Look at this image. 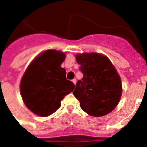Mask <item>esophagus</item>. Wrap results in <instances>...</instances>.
Masks as SVG:
<instances>
[{
  "instance_id": "1",
  "label": "esophagus",
  "mask_w": 147,
  "mask_h": 147,
  "mask_svg": "<svg viewBox=\"0 0 147 147\" xmlns=\"http://www.w3.org/2000/svg\"><path fill=\"white\" fill-rule=\"evenodd\" d=\"M72 82L74 83L75 85H76V83H77V80L76 79H74V80H72Z\"/></svg>"
}]
</instances>
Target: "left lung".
Here are the masks:
<instances>
[{
	"label": "left lung",
	"instance_id": "obj_1",
	"mask_svg": "<svg viewBox=\"0 0 147 147\" xmlns=\"http://www.w3.org/2000/svg\"><path fill=\"white\" fill-rule=\"evenodd\" d=\"M76 60L83 77L77 81L74 96L89 115H106L118 105L121 97L120 75L109 57L102 54H77Z\"/></svg>",
	"mask_w": 147,
	"mask_h": 147
}]
</instances>
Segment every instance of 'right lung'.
<instances>
[{
    "label": "right lung",
    "instance_id": "right-lung-1",
    "mask_svg": "<svg viewBox=\"0 0 147 147\" xmlns=\"http://www.w3.org/2000/svg\"><path fill=\"white\" fill-rule=\"evenodd\" d=\"M66 55L49 49L32 60L20 82V94L26 106L35 115L48 117L61 107V101L75 86L66 79L61 67Z\"/></svg>",
    "mask_w": 147,
    "mask_h": 147
}]
</instances>
